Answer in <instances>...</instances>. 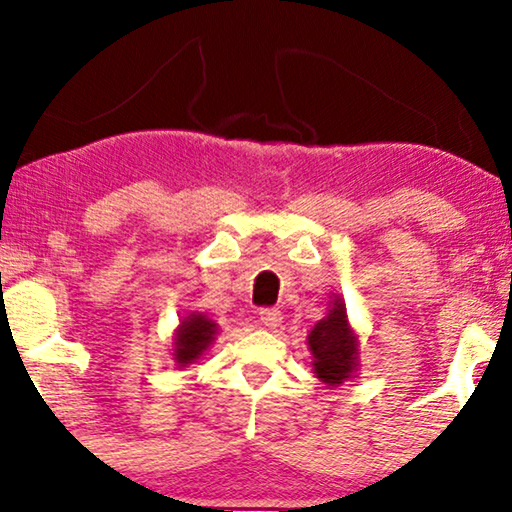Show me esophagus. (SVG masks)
Instances as JSON below:
<instances>
[{
    "label": "esophagus",
    "mask_w": 512,
    "mask_h": 512,
    "mask_svg": "<svg viewBox=\"0 0 512 512\" xmlns=\"http://www.w3.org/2000/svg\"><path fill=\"white\" fill-rule=\"evenodd\" d=\"M281 321H283V315H281L279 308H263L261 310V324L265 328L276 330V328L281 326Z\"/></svg>",
    "instance_id": "34e87169"
}]
</instances>
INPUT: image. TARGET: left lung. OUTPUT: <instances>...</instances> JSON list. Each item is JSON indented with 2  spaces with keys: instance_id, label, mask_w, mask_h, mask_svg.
I'll list each match as a JSON object with an SVG mask.
<instances>
[{
  "instance_id": "1",
  "label": "left lung",
  "mask_w": 512,
  "mask_h": 512,
  "mask_svg": "<svg viewBox=\"0 0 512 512\" xmlns=\"http://www.w3.org/2000/svg\"><path fill=\"white\" fill-rule=\"evenodd\" d=\"M357 335L346 317L342 299H335L328 315L319 319L308 335L312 366L321 382L342 384L357 371Z\"/></svg>"
}]
</instances>
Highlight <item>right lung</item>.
Instances as JSON below:
<instances>
[{"instance_id": "right-lung-1", "label": "right lung", "mask_w": 512, "mask_h": 512, "mask_svg": "<svg viewBox=\"0 0 512 512\" xmlns=\"http://www.w3.org/2000/svg\"><path fill=\"white\" fill-rule=\"evenodd\" d=\"M215 333H218V324L202 315V312H191V315L184 317L173 342L177 366H186L200 360V355L213 344Z\"/></svg>"}]
</instances>
